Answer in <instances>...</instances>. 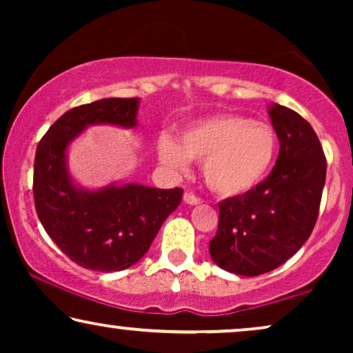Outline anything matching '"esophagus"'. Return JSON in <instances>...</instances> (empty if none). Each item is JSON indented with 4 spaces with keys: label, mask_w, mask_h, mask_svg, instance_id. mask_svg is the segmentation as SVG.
Returning <instances> with one entry per match:
<instances>
[{
    "label": "esophagus",
    "mask_w": 353,
    "mask_h": 353,
    "mask_svg": "<svg viewBox=\"0 0 353 353\" xmlns=\"http://www.w3.org/2000/svg\"><path fill=\"white\" fill-rule=\"evenodd\" d=\"M183 201H185L186 204H190V205H197V204H201V199H199V197L192 194V192H185V196H183Z\"/></svg>",
    "instance_id": "esophagus-1"
}]
</instances>
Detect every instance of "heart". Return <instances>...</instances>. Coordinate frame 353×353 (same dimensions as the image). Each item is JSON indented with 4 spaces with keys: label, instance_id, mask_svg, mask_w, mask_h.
I'll return each instance as SVG.
<instances>
[{
    "label": "heart",
    "instance_id": "heart-1",
    "mask_svg": "<svg viewBox=\"0 0 353 353\" xmlns=\"http://www.w3.org/2000/svg\"><path fill=\"white\" fill-rule=\"evenodd\" d=\"M278 152L272 125L243 115H215L191 123L175 141L163 134L157 154L163 165L185 172L188 162H204L207 186L221 197H239L268 175Z\"/></svg>",
    "mask_w": 353,
    "mask_h": 353
}]
</instances>
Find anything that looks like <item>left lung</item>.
<instances>
[{"label":"left lung","mask_w":353,"mask_h":353,"mask_svg":"<svg viewBox=\"0 0 353 353\" xmlns=\"http://www.w3.org/2000/svg\"><path fill=\"white\" fill-rule=\"evenodd\" d=\"M270 119L279 154L257 188L219 204V230L209 243L226 272L257 276L291 259L310 238L326 180V157L312 125L292 109L273 104Z\"/></svg>","instance_id":"left-lung-1"}]
</instances>
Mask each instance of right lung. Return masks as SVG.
<instances>
[{"label":"right lung","instance_id":"add662e5","mask_svg":"<svg viewBox=\"0 0 353 353\" xmlns=\"http://www.w3.org/2000/svg\"><path fill=\"white\" fill-rule=\"evenodd\" d=\"M138 98H109L74 108L41 138L33 168V199L43 228L80 267L120 272L148 252L163 220L180 205L183 190L143 185L86 191L67 170L65 151L88 125H137Z\"/></svg>","mask_w":353,"mask_h":353}]
</instances>
